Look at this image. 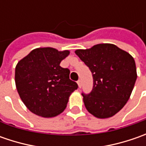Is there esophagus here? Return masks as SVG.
I'll list each match as a JSON object with an SVG mask.
<instances>
[{
	"instance_id": "1",
	"label": "esophagus",
	"mask_w": 146,
	"mask_h": 146,
	"mask_svg": "<svg viewBox=\"0 0 146 146\" xmlns=\"http://www.w3.org/2000/svg\"><path fill=\"white\" fill-rule=\"evenodd\" d=\"M77 84H78V86H79V88H81V86H82L81 80H78V81H77Z\"/></svg>"
}]
</instances>
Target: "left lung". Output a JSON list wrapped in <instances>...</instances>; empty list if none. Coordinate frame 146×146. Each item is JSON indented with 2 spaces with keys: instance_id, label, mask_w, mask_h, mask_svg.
<instances>
[{
  "instance_id": "obj_1",
  "label": "left lung",
  "mask_w": 146,
  "mask_h": 146,
  "mask_svg": "<svg viewBox=\"0 0 146 146\" xmlns=\"http://www.w3.org/2000/svg\"><path fill=\"white\" fill-rule=\"evenodd\" d=\"M75 53L93 74L92 92L82 94L87 110L98 119L114 116L126 105L135 85L134 58L113 44H98Z\"/></svg>"
}]
</instances>
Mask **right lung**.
Masks as SVG:
<instances>
[{
    "label": "right lung",
    "mask_w": 146,
    "mask_h": 146,
    "mask_svg": "<svg viewBox=\"0 0 146 146\" xmlns=\"http://www.w3.org/2000/svg\"><path fill=\"white\" fill-rule=\"evenodd\" d=\"M70 54L51 47L33 49L15 67V85L27 108L43 118H53L64 111L70 94L77 89L70 70L60 66Z\"/></svg>",
    "instance_id": "add662e5"
}]
</instances>
